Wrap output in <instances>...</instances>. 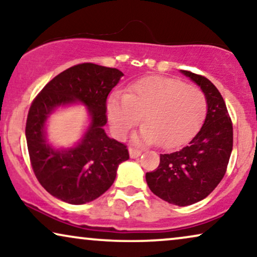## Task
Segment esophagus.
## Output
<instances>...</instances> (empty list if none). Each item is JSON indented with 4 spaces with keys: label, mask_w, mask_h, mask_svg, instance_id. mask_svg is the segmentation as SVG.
<instances>
[{
    "label": "esophagus",
    "mask_w": 257,
    "mask_h": 257,
    "mask_svg": "<svg viewBox=\"0 0 257 257\" xmlns=\"http://www.w3.org/2000/svg\"><path fill=\"white\" fill-rule=\"evenodd\" d=\"M128 153H130V157H131L132 159H136V158H138V157L142 156V151L137 150V149H133V147H130Z\"/></svg>",
    "instance_id": "1"
}]
</instances>
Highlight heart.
Instances as JSON below:
<instances>
[{
    "label": "heart",
    "instance_id": "1",
    "mask_svg": "<svg viewBox=\"0 0 257 257\" xmlns=\"http://www.w3.org/2000/svg\"><path fill=\"white\" fill-rule=\"evenodd\" d=\"M207 103L198 87L177 79L147 77L128 89L107 98L106 112L110 127L118 138H124L143 114L145 125L136 140L158 143L172 149L187 142L205 119Z\"/></svg>",
    "mask_w": 257,
    "mask_h": 257
}]
</instances>
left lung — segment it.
I'll return each mask as SVG.
<instances>
[{
  "label": "left lung",
  "instance_id": "left-lung-1",
  "mask_svg": "<svg viewBox=\"0 0 257 257\" xmlns=\"http://www.w3.org/2000/svg\"><path fill=\"white\" fill-rule=\"evenodd\" d=\"M205 94L207 114L202 127L185 147L160 154L156 171L146 173V182L157 196L175 206H189L212 193L226 173L233 150V125L226 103L206 77L180 70Z\"/></svg>",
  "mask_w": 257,
  "mask_h": 257
}]
</instances>
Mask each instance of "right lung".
I'll use <instances>...</instances> for the list:
<instances>
[{"mask_svg": "<svg viewBox=\"0 0 257 257\" xmlns=\"http://www.w3.org/2000/svg\"><path fill=\"white\" fill-rule=\"evenodd\" d=\"M124 73L118 69L83 63L51 79L31 104L26 138L34 173L52 196L83 205L104 194L113 184L118 166L130 158L124 144L108 138L106 99ZM87 106L90 122L76 145L52 147L46 138L47 118L59 107Z\"/></svg>", "mask_w": 257, "mask_h": 257, "instance_id": "add662e5", "label": "right lung"}]
</instances>
